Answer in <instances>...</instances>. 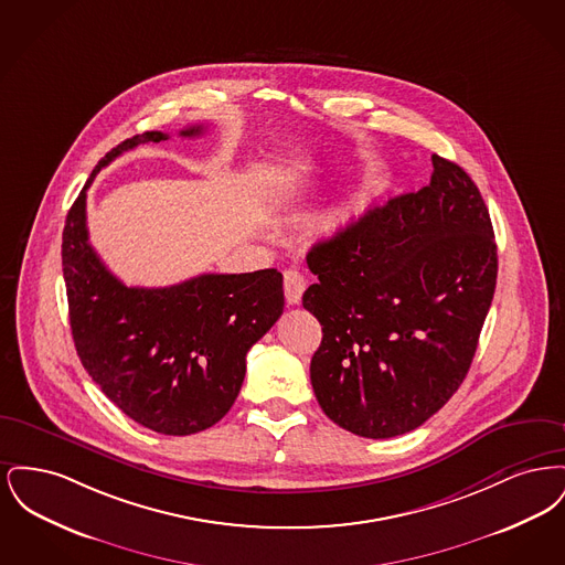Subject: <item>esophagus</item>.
I'll use <instances>...</instances> for the list:
<instances>
[{
    "label": "esophagus",
    "instance_id": "obj_1",
    "mask_svg": "<svg viewBox=\"0 0 565 565\" xmlns=\"http://www.w3.org/2000/svg\"><path fill=\"white\" fill-rule=\"evenodd\" d=\"M305 288H307V279L302 277L300 270H284V292H286V300H288L290 305H296V302L302 298Z\"/></svg>",
    "mask_w": 565,
    "mask_h": 565
}]
</instances>
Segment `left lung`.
<instances>
[{"instance_id":"8db88e82","label":"left lung","mask_w":565,"mask_h":565,"mask_svg":"<svg viewBox=\"0 0 565 565\" xmlns=\"http://www.w3.org/2000/svg\"><path fill=\"white\" fill-rule=\"evenodd\" d=\"M431 180L369 210L307 265L302 307L322 323L311 385L364 438L419 428L468 375L498 277V247L470 175L431 154Z\"/></svg>"}]
</instances>
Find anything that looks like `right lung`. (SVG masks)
Instances as JSON below:
<instances>
[{
  "label": "right lung",
  "instance_id": "1",
  "mask_svg": "<svg viewBox=\"0 0 565 565\" xmlns=\"http://www.w3.org/2000/svg\"><path fill=\"white\" fill-rule=\"evenodd\" d=\"M194 125L182 137H199ZM169 139L146 131L97 162L63 228V277L82 366L139 426L189 436L217 424L235 403L245 355L284 313L277 269L205 273L169 288L125 286L102 263L86 231V189L95 175L139 143Z\"/></svg>",
  "mask_w": 565,
  "mask_h": 565
}]
</instances>
